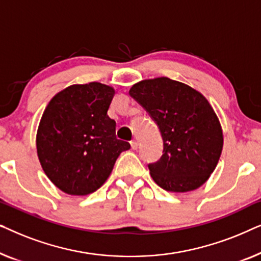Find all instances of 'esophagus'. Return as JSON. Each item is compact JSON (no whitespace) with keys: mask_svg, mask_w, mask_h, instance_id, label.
I'll return each mask as SVG.
<instances>
[{"mask_svg":"<svg viewBox=\"0 0 261 261\" xmlns=\"http://www.w3.org/2000/svg\"><path fill=\"white\" fill-rule=\"evenodd\" d=\"M130 146H132V148H133V149H137L139 147V142L137 140L130 141Z\"/></svg>","mask_w":261,"mask_h":261,"instance_id":"1","label":"esophagus"}]
</instances>
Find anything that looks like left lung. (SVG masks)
Wrapping results in <instances>:
<instances>
[{
	"label": "left lung",
	"mask_w": 261,
	"mask_h": 261,
	"mask_svg": "<svg viewBox=\"0 0 261 261\" xmlns=\"http://www.w3.org/2000/svg\"><path fill=\"white\" fill-rule=\"evenodd\" d=\"M129 95L158 124L163 155L149 164L153 180L171 192L202 187L219 163L223 133L219 117L201 92L181 82L158 77L130 88Z\"/></svg>",
	"instance_id": "1"
}]
</instances>
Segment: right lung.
I'll list each match as a JSON object with an SVG mask.
<instances>
[{"label":"right lung","instance_id":"right-lung-1","mask_svg":"<svg viewBox=\"0 0 261 261\" xmlns=\"http://www.w3.org/2000/svg\"><path fill=\"white\" fill-rule=\"evenodd\" d=\"M115 90L98 82L73 84L53 96L37 132V153L48 179L73 196L92 194L108 179L129 142L116 139L108 116Z\"/></svg>","mask_w":261,"mask_h":261}]
</instances>
